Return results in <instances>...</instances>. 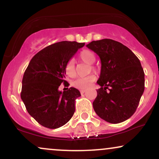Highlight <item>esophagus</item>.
I'll return each mask as SVG.
<instances>
[{"instance_id": "1", "label": "esophagus", "mask_w": 159, "mask_h": 159, "mask_svg": "<svg viewBox=\"0 0 159 159\" xmlns=\"http://www.w3.org/2000/svg\"><path fill=\"white\" fill-rule=\"evenodd\" d=\"M80 92H81V94H84L86 92V90H80Z\"/></svg>"}]
</instances>
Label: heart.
<instances>
[{"label":"heart","mask_w":159,"mask_h":159,"mask_svg":"<svg viewBox=\"0 0 159 159\" xmlns=\"http://www.w3.org/2000/svg\"><path fill=\"white\" fill-rule=\"evenodd\" d=\"M79 59L84 63H87V64H92L95 62L96 57L93 52H92L90 50H84L80 52L79 54ZM90 68L93 71H96V68L94 66L91 65ZM65 72L67 75L71 78H73L75 76L76 71L75 67V63L72 61H69L68 63L66 64L65 66ZM96 80V75L93 74L89 75L86 77L78 78L73 81V86L76 88L80 89V90H86L88 89L89 87L92 85V84Z\"/></svg>","instance_id":"obj_1"}]
</instances>
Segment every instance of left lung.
Wrapping results in <instances>:
<instances>
[{"mask_svg":"<svg viewBox=\"0 0 159 159\" xmlns=\"http://www.w3.org/2000/svg\"><path fill=\"white\" fill-rule=\"evenodd\" d=\"M88 48L98 54L101 73L97 96L93 102L96 114L110 123H120L135 112L144 91L140 62L128 47L110 39L92 41Z\"/></svg>","mask_w":159,"mask_h":159,"instance_id":"obj_1","label":"left lung"}]
</instances>
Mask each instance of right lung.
<instances>
[{
  "label": "right lung",
  "instance_id": "right-lung-1",
  "mask_svg": "<svg viewBox=\"0 0 159 159\" xmlns=\"http://www.w3.org/2000/svg\"><path fill=\"white\" fill-rule=\"evenodd\" d=\"M85 43L62 41L47 46L34 55L22 79L21 98L27 112L40 125L57 129L73 116L75 99L81 96L74 87L59 90L65 81V66Z\"/></svg>",
  "mask_w": 159,
  "mask_h": 159
}]
</instances>
